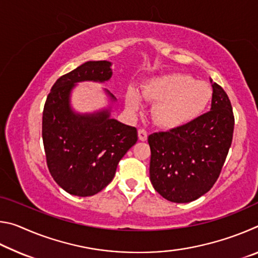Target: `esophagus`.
<instances>
[{"label": "esophagus", "instance_id": "34e87169", "mask_svg": "<svg viewBox=\"0 0 258 258\" xmlns=\"http://www.w3.org/2000/svg\"><path fill=\"white\" fill-rule=\"evenodd\" d=\"M139 139L141 140V141H146V140L148 139V132L145 128L139 130Z\"/></svg>", "mask_w": 258, "mask_h": 258}]
</instances>
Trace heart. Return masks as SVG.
Wrapping results in <instances>:
<instances>
[{
    "label": "heart",
    "instance_id": "1",
    "mask_svg": "<svg viewBox=\"0 0 258 258\" xmlns=\"http://www.w3.org/2000/svg\"><path fill=\"white\" fill-rule=\"evenodd\" d=\"M142 95L156 102L152 116L157 123L172 128L197 118L211 101L212 89L206 82L195 81L186 74L173 73L152 78L143 87ZM127 106L132 111L139 110L140 101L134 92L128 94Z\"/></svg>",
    "mask_w": 258,
    "mask_h": 258
}]
</instances>
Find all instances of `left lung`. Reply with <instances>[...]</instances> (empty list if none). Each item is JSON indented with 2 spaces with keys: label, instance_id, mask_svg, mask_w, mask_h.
<instances>
[{
  "label": "left lung",
  "instance_id": "1",
  "mask_svg": "<svg viewBox=\"0 0 258 258\" xmlns=\"http://www.w3.org/2000/svg\"><path fill=\"white\" fill-rule=\"evenodd\" d=\"M212 86L211 110L185 125L148 138L151 184L172 203L194 202L211 190L232 143L231 101L220 85Z\"/></svg>",
  "mask_w": 258,
  "mask_h": 258
}]
</instances>
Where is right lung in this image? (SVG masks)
Here are the masks:
<instances>
[{
    "instance_id": "1",
    "label": "right lung",
    "mask_w": 258,
    "mask_h": 258,
    "mask_svg": "<svg viewBox=\"0 0 258 258\" xmlns=\"http://www.w3.org/2000/svg\"><path fill=\"white\" fill-rule=\"evenodd\" d=\"M109 61H87L59 77L43 109L42 138L51 176L68 194L90 197L104 189L117 165L138 141L133 126L110 118L108 111L81 116L69 107L73 86L111 77ZM113 98V95H111Z\"/></svg>"
}]
</instances>
